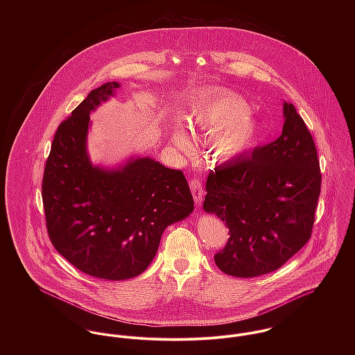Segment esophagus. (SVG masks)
Returning a JSON list of instances; mask_svg holds the SVG:
<instances>
[{
  "label": "esophagus",
  "mask_w": 355,
  "mask_h": 355,
  "mask_svg": "<svg viewBox=\"0 0 355 355\" xmlns=\"http://www.w3.org/2000/svg\"><path fill=\"white\" fill-rule=\"evenodd\" d=\"M190 190L193 193V198L197 203H201L205 194V190L202 187V180L200 178H193L190 180Z\"/></svg>",
  "instance_id": "esophagus-1"
}]
</instances>
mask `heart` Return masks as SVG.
I'll return each mask as SVG.
<instances>
[{
	"label": "heart",
	"instance_id": "1",
	"mask_svg": "<svg viewBox=\"0 0 355 355\" xmlns=\"http://www.w3.org/2000/svg\"><path fill=\"white\" fill-rule=\"evenodd\" d=\"M193 127L205 138H210L211 153L218 161L242 154L257 134V123L249 113L248 102L227 92L211 96L194 109ZM173 144L182 152H194V142L183 127L175 131Z\"/></svg>",
	"mask_w": 355,
	"mask_h": 355
}]
</instances>
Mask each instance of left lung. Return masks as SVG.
Listing matches in <instances>:
<instances>
[{
  "instance_id": "8db88e82",
  "label": "left lung",
  "mask_w": 355,
  "mask_h": 355,
  "mask_svg": "<svg viewBox=\"0 0 355 355\" xmlns=\"http://www.w3.org/2000/svg\"><path fill=\"white\" fill-rule=\"evenodd\" d=\"M203 209L225 221L230 238L214 255L220 270L255 277L279 269L311 236L321 191L317 149L304 119L284 102L282 135L210 171Z\"/></svg>"
}]
</instances>
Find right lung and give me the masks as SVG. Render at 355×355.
<instances>
[{"mask_svg":"<svg viewBox=\"0 0 355 355\" xmlns=\"http://www.w3.org/2000/svg\"><path fill=\"white\" fill-rule=\"evenodd\" d=\"M119 87L107 82L93 90L58 125L42 179L51 245L79 270L106 280L141 275L164 230L194 209L182 171L152 158L131 159L117 171L92 165L90 112Z\"/></svg>","mask_w":355,"mask_h":355,"instance_id":"add662e5","label":"right lung"}]
</instances>
